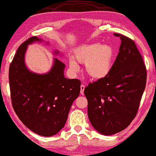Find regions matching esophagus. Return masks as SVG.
<instances>
[{
    "label": "esophagus",
    "mask_w": 156,
    "mask_h": 156,
    "mask_svg": "<svg viewBox=\"0 0 156 156\" xmlns=\"http://www.w3.org/2000/svg\"><path fill=\"white\" fill-rule=\"evenodd\" d=\"M84 90H85V85H80V94H83V93H84Z\"/></svg>",
    "instance_id": "obj_1"
}]
</instances>
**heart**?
Segmentation results:
<instances>
[{
    "mask_svg": "<svg viewBox=\"0 0 156 156\" xmlns=\"http://www.w3.org/2000/svg\"><path fill=\"white\" fill-rule=\"evenodd\" d=\"M114 51L108 45L92 43L80 46L74 50L73 58L69 59L71 70L77 72L79 66L76 62L85 64V71L94 79L105 78L110 73L113 65Z\"/></svg>",
    "mask_w": 156,
    "mask_h": 156,
    "instance_id": "1",
    "label": "heart"
}]
</instances>
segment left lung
Returning <instances> with one entry per match:
<instances>
[{"instance_id": "left-lung-1", "label": "left lung", "mask_w": 156, "mask_h": 156, "mask_svg": "<svg viewBox=\"0 0 156 156\" xmlns=\"http://www.w3.org/2000/svg\"><path fill=\"white\" fill-rule=\"evenodd\" d=\"M119 52L105 78L85 88L87 114L93 127L103 135L125 129L135 117L144 91L146 69L134 42L119 34Z\"/></svg>"}]
</instances>
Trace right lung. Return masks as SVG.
Here are the masks:
<instances>
[{
  "instance_id": "1",
  "label": "right lung",
  "mask_w": 156,
  "mask_h": 156,
  "mask_svg": "<svg viewBox=\"0 0 156 156\" xmlns=\"http://www.w3.org/2000/svg\"><path fill=\"white\" fill-rule=\"evenodd\" d=\"M42 41L33 36L19 47L9 69V83L12 104L20 120L35 133L52 136L64 127L72 104L80 94V81L65 78V64L57 58L46 73L28 69V45ZM53 54L59 52L55 50Z\"/></svg>"
}]
</instances>
